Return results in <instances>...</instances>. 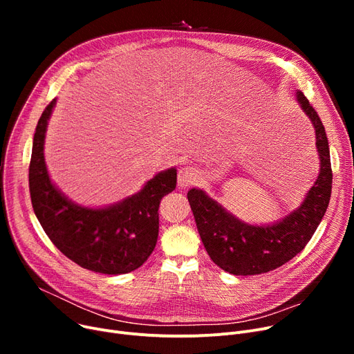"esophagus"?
<instances>
[{"label":"esophagus","instance_id":"1","mask_svg":"<svg viewBox=\"0 0 354 354\" xmlns=\"http://www.w3.org/2000/svg\"><path fill=\"white\" fill-rule=\"evenodd\" d=\"M198 180V174L194 167H182L178 174V185L180 188H188Z\"/></svg>","mask_w":354,"mask_h":354}]
</instances>
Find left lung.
<instances>
[{"instance_id": "obj_1", "label": "left lung", "mask_w": 354, "mask_h": 354, "mask_svg": "<svg viewBox=\"0 0 354 354\" xmlns=\"http://www.w3.org/2000/svg\"><path fill=\"white\" fill-rule=\"evenodd\" d=\"M297 100L314 126L322 162L319 178L300 208L277 224L258 227L239 221L202 189L188 192L203 247L212 261L230 274H263L288 263L304 250L328 207L333 172L326 130L303 91H297Z\"/></svg>"}]
</instances>
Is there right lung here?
Instances as JSON below:
<instances>
[{"mask_svg":"<svg viewBox=\"0 0 354 354\" xmlns=\"http://www.w3.org/2000/svg\"><path fill=\"white\" fill-rule=\"evenodd\" d=\"M55 99L35 127L28 169L32 209L40 224L68 259L109 275L139 268L155 250L160 199L176 188V169L159 172L143 189L107 208L91 209L68 201L50 180L44 162V138Z\"/></svg>","mask_w":354,"mask_h":354,"instance_id":"right-lung-1","label":"right lung"}]
</instances>
